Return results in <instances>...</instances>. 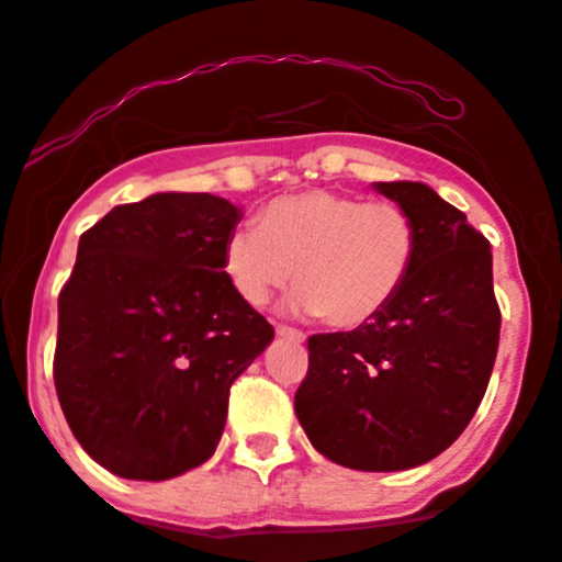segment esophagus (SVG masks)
<instances>
[{"label":"esophagus","instance_id":"34e87169","mask_svg":"<svg viewBox=\"0 0 562 562\" xmlns=\"http://www.w3.org/2000/svg\"><path fill=\"white\" fill-rule=\"evenodd\" d=\"M277 335H280V337H290V340H295V342L306 340V335H303L301 329L288 327V324H277Z\"/></svg>","mask_w":562,"mask_h":562}]
</instances>
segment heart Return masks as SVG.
I'll use <instances>...</instances> for the list:
<instances>
[{
	"label": "heart",
	"mask_w": 562,
	"mask_h": 562,
	"mask_svg": "<svg viewBox=\"0 0 562 562\" xmlns=\"http://www.w3.org/2000/svg\"><path fill=\"white\" fill-rule=\"evenodd\" d=\"M416 246V222L405 206L316 188L269 201L259 227L233 229L225 272L243 301L263 306L295 269L301 288L290 308L350 329L401 293Z\"/></svg>",
	"instance_id": "heart-1"
}]
</instances>
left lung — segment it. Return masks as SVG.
Returning <instances> with one entry per match:
<instances>
[{
  "label": "left lung",
  "mask_w": 562,
  "mask_h": 562,
  "mask_svg": "<svg viewBox=\"0 0 562 562\" xmlns=\"http://www.w3.org/2000/svg\"><path fill=\"white\" fill-rule=\"evenodd\" d=\"M414 216L401 293L350 333L308 337L295 416L316 450L358 471H403L450 448L482 403L499 342L490 240L424 182H376Z\"/></svg>",
  "instance_id": "left-lung-1"
}]
</instances>
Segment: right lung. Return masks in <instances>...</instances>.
Wrapping results in <instances>:
<instances>
[{"mask_svg": "<svg viewBox=\"0 0 562 562\" xmlns=\"http://www.w3.org/2000/svg\"><path fill=\"white\" fill-rule=\"evenodd\" d=\"M238 222L220 195L154 193L80 235L54 387L80 448L112 474L161 482L209 461L229 387L272 342L225 272Z\"/></svg>", "mask_w": 562, "mask_h": 562, "instance_id": "1", "label": "right lung"}]
</instances>
